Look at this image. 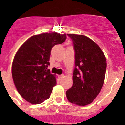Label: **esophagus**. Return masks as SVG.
<instances>
[{"label": "esophagus", "mask_w": 125, "mask_h": 125, "mask_svg": "<svg viewBox=\"0 0 125 125\" xmlns=\"http://www.w3.org/2000/svg\"><path fill=\"white\" fill-rule=\"evenodd\" d=\"M64 77V74H61V75H59V79H62V78Z\"/></svg>", "instance_id": "obj_1"}]
</instances>
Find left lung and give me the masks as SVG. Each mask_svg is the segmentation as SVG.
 Returning a JSON list of instances; mask_svg holds the SVG:
<instances>
[{
    "label": "left lung",
    "mask_w": 125,
    "mask_h": 125,
    "mask_svg": "<svg viewBox=\"0 0 125 125\" xmlns=\"http://www.w3.org/2000/svg\"><path fill=\"white\" fill-rule=\"evenodd\" d=\"M73 41L75 68L73 84L66 91L68 101L79 106L93 102L102 88L106 70L103 52L91 39L83 35L67 34Z\"/></svg>",
    "instance_id": "1"
}]
</instances>
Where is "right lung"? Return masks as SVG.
Masks as SVG:
<instances>
[{
  "mask_svg": "<svg viewBox=\"0 0 125 125\" xmlns=\"http://www.w3.org/2000/svg\"><path fill=\"white\" fill-rule=\"evenodd\" d=\"M65 34L44 33L32 36L22 45L13 61L12 74L19 93L32 104L50 97L56 84L55 76L47 69L51 49L63 43Z\"/></svg>",
  "mask_w": 125,
  "mask_h": 125,
  "instance_id": "add662e5",
  "label": "right lung"
}]
</instances>
